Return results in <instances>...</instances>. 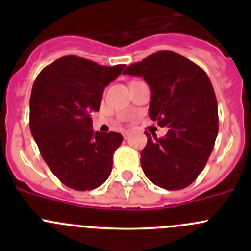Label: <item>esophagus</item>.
Masks as SVG:
<instances>
[{
  "instance_id": "1",
  "label": "esophagus",
  "mask_w": 251,
  "mask_h": 251,
  "mask_svg": "<svg viewBox=\"0 0 251 251\" xmlns=\"http://www.w3.org/2000/svg\"><path fill=\"white\" fill-rule=\"evenodd\" d=\"M123 136H124V138H125V140H127L128 136H130V132H128V131H125V132H123Z\"/></svg>"
}]
</instances>
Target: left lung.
I'll use <instances>...</instances> for the list:
<instances>
[{
    "mask_svg": "<svg viewBox=\"0 0 251 251\" xmlns=\"http://www.w3.org/2000/svg\"><path fill=\"white\" fill-rule=\"evenodd\" d=\"M124 74L141 76L151 88L149 118L168 127L164 137L146 132L143 173L158 187H188L203 171L219 131L217 100L206 73L196 63L161 50L131 64Z\"/></svg>",
    "mask_w": 251,
    "mask_h": 251,
    "instance_id": "obj_1",
    "label": "left lung"
}]
</instances>
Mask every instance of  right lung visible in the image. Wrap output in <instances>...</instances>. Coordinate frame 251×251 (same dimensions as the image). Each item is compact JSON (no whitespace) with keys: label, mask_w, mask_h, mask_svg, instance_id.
I'll return each instance as SVG.
<instances>
[{"label":"right lung","mask_w":251,"mask_h":251,"mask_svg":"<svg viewBox=\"0 0 251 251\" xmlns=\"http://www.w3.org/2000/svg\"><path fill=\"white\" fill-rule=\"evenodd\" d=\"M124 68L65 55L44 68L35 80L30 131L48 168L69 188L91 191L109 177L123 136L95 132L91 114L100 110L103 91Z\"/></svg>","instance_id":"obj_1"}]
</instances>
